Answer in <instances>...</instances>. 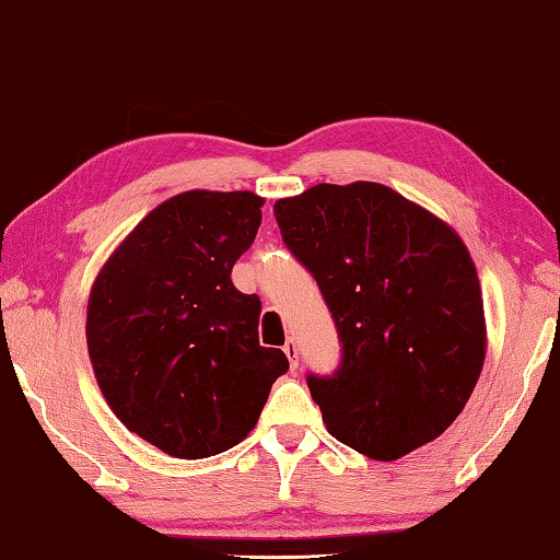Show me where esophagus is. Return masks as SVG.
Returning <instances> with one entry per match:
<instances>
[{
    "label": "esophagus",
    "mask_w": 560,
    "mask_h": 560,
    "mask_svg": "<svg viewBox=\"0 0 560 560\" xmlns=\"http://www.w3.org/2000/svg\"><path fill=\"white\" fill-rule=\"evenodd\" d=\"M283 354L289 357V364H291V371H295L299 369V357H301V352H299V345H295V339H289L287 345H283Z\"/></svg>",
    "instance_id": "obj_1"
}]
</instances>
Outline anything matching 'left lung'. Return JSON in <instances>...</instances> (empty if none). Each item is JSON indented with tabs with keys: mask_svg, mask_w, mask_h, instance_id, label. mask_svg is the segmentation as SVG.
Segmentation results:
<instances>
[{
	"mask_svg": "<svg viewBox=\"0 0 560 560\" xmlns=\"http://www.w3.org/2000/svg\"><path fill=\"white\" fill-rule=\"evenodd\" d=\"M273 215L342 345L332 376L308 374L327 432L378 462L436 440L486 361L483 293L464 240L376 182L317 184L279 199Z\"/></svg>",
	"mask_w": 560,
	"mask_h": 560,
	"instance_id": "left-lung-1",
	"label": "left lung"
}]
</instances>
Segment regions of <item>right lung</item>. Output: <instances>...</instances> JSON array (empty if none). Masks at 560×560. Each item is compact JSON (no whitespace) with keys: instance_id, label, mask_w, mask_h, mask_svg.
<instances>
[{"instance_id":"add662e5","label":"right lung","mask_w":560,"mask_h":560,"mask_svg":"<svg viewBox=\"0 0 560 560\" xmlns=\"http://www.w3.org/2000/svg\"><path fill=\"white\" fill-rule=\"evenodd\" d=\"M265 199L194 189L150 211L98 271L86 349L108 408L174 458L228 452L255 430L289 371L259 345L261 301L230 271L255 243Z\"/></svg>"}]
</instances>
